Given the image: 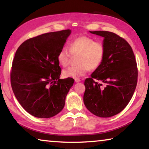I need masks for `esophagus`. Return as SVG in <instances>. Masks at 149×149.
I'll use <instances>...</instances> for the list:
<instances>
[{
  "mask_svg": "<svg viewBox=\"0 0 149 149\" xmlns=\"http://www.w3.org/2000/svg\"><path fill=\"white\" fill-rule=\"evenodd\" d=\"M80 81H81V80H80L79 79H75V83H78V82H80Z\"/></svg>",
  "mask_w": 149,
  "mask_h": 149,
  "instance_id": "esophagus-1",
  "label": "esophagus"
}]
</instances>
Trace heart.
Masks as SVG:
<instances>
[{
    "instance_id": "obj_1",
    "label": "heart",
    "mask_w": 149,
    "mask_h": 149,
    "mask_svg": "<svg viewBox=\"0 0 149 149\" xmlns=\"http://www.w3.org/2000/svg\"><path fill=\"white\" fill-rule=\"evenodd\" d=\"M71 54L77 56L78 65L70 67L63 71L65 77L77 79L86 75L89 69L95 70L100 67L104 60L105 48L103 43L95 42L88 36H79L71 42L70 51L63 47L57 55V60L60 65L66 67L70 62Z\"/></svg>"
}]
</instances>
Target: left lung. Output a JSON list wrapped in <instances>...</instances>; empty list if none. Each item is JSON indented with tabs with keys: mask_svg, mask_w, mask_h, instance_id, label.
Listing matches in <instances>:
<instances>
[{
	"mask_svg": "<svg viewBox=\"0 0 149 149\" xmlns=\"http://www.w3.org/2000/svg\"><path fill=\"white\" fill-rule=\"evenodd\" d=\"M89 32L104 38L105 55L100 67L85 80L84 102L93 115L110 117L122 111L133 95L138 77L135 57L128 42L115 33ZM95 79L105 83V87Z\"/></svg>",
	"mask_w": 149,
	"mask_h": 149,
	"instance_id": "left-lung-1",
	"label": "left lung"
}]
</instances>
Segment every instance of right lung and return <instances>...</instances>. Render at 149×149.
<instances>
[{
    "label": "right lung",
    "instance_id": "add662e5",
    "mask_svg": "<svg viewBox=\"0 0 149 149\" xmlns=\"http://www.w3.org/2000/svg\"><path fill=\"white\" fill-rule=\"evenodd\" d=\"M71 30L46 33L24 42L13 61L11 86L21 106L33 116L50 118L65 105L74 79H60L57 55Z\"/></svg>",
    "mask_w": 149,
    "mask_h": 149
}]
</instances>
